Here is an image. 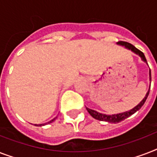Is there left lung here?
<instances>
[{"label":"left lung","instance_id":"left-lung-1","mask_svg":"<svg viewBox=\"0 0 157 157\" xmlns=\"http://www.w3.org/2000/svg\"><path fill=\"white\" fill-rule=\"evenodd\" d=\"M118 45H123L127 49H129L131 51H133L134 53H135L136 54L139 55V56L141 57L142 60L144 62H145L146 63H147V59L145 58V55L142 51H140L139 50H138L135 46H134L133 45H131L130 43L125 42V41H118L117 43ZM149 76H150V81L151 80V70H149ZM150 87H151V85H150ZM150 87H149V90L147 91V93L146 94V96L144 97V98L143 100L139 103V104L137 105L136 107H134L133 109L129 110V111H127L125 112H122V113H119V114H114V115H106V114H103V113H99V112H96L94 110L90 109L88 107H86V110L88 111V112L91 115V117H93L94 119L98 120V121H107V122H110V123H118V122H121L122 121H124V119H126L129 117H130L131 115H133L134 113L137 112V111H139L142 107H143V105L144 104V103L146 102L147 98V96L149 94V91H150Z\"/></svg>","mask_w":157,"mask_h":157}]
</instances>
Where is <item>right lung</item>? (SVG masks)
Wrapping results in <instances>:
<instances>
[{
	"instance_id": "add662e5",
	"label": "right lung",
	"mask_w": 157,
	"mask_h": 157,
	"mask_svg": "<svg viewBox=\"0 0 157 157\" xmlns=\"http://www.w3.org/2000/svg\"><path fill=\"white\" fill-rule=\"evenodd\" d=\"M54 120H55V118H54V119H53V120H51V121L48 122V123H45V124H39V125H37V124H35V125H37V126H41V125H45V124H50V123H52L53 121H54Z\"/></svg>"
}]
</instances>
